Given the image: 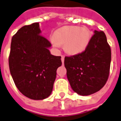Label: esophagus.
<instances>
[{
    "label": "esophagus",
    "instance_id": "1",
    "mask_svg": "<svg viewBox=\"0 0 121 121\" xmlns=\"http://www.w3.org/2000/svg\"><path fill=\"white\" fill-rule=\"evenodd\" d=\"M64 58H65V57L64 56H61V61H62V64H64Z\"/></svg>",
    "mask_w": 121,
    "mask_h": 121
}]
</instances>
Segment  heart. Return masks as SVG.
Segmentation results:
<instances>
[{
	"mask_svg": "<svg viewBox=\"0 0 121 121\" xmlns=\"http://www.w3.org/2000/svg\"><path fill=\"white\" fill-rule=\"evenodd\" d=\"M92 33L85 27L64 26L57 29L50 37V41L56 48L64 45V49L70 55H77L84 52L88 46Z\"/></svg>",
	"mask_w": 121,
	"mask_h": 121,
	"instance_id": "heart-1",
	"label": "heart"
}]
</instances>
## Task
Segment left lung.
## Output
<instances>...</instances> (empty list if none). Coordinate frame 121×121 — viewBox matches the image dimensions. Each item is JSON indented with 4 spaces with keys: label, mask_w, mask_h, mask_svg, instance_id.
I'll list each match as a JSON object with an SVG mask.
<instances>
[{
    "label": "left lung",
    "mask_w": 121,
    "mask_h": 121,
    "mask_svg": "<svg viewBox=\"0 0 121 121\" xmlns=\"http://www.w3.org/2000/svg\"><path fill=\"white\" fill-rule=\"evenodd\" d=\"M94 33L84 52L64 59L69 84L81 96L99 91L105 85L109 75L111 50L106 35L96 30Z\"/></svg>",
    "instance_id": "8db88e82"
}]
</instances>
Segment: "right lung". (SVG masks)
<instances>
[{"label":"right lung","mask_w":121,"mask_h":121,"mask_svg":"<svg viewBox=\"0 0 121 121\" xmlns=\"http://www.w3.org/2000/svg\"><path fill=\"white\" fill-rule=\"evenodd\" d=\"M41 33L39 23L21 27L12 37L9 59L17 88L32 100L50 96L57 69L61 65V57L51 54L52 45Z\"/></svg>","instance_id":"obj_1"}]
</instances>
